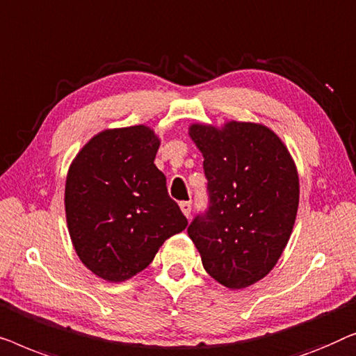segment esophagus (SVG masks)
<instances>
[{"mask_svg": "<svg viewBox=\"0 0 356 356\" xmlns=\"http://www.w3.org/2000/svg\"><path fill=\"white\" fill-rule=\"evenodd\" d=\"M180 209H182L185 216L190 218V213H192V202H182L180 203Z\"/></svg>", "mask_w": 356, "mask_h": 356, "instance_id": "1", "label": "esophagus"}]
</instances>
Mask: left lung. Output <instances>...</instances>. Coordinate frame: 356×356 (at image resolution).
<instances>
[{
	"label": "left lung",
	"mask_w": 356,
	"mask_h": 356,
	"mask_svg": "<svg viewBox=\"0 0 356 356\" xmlns=\"http://www.w3.org/2000/svg\"><path fill=\"white\" fill-rule=\"evenodd\" d=\"M202 152L209 207L187 229L203 268L229 289H245L276 266L298 209V174L289 149L266 126L192 124Z\"/></svg>",
	"instance_id": "left-lung-1"
}]
</instances>
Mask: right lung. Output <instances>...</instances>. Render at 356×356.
I'll return each instance as SVG.
<instances>
[{
	"label": "right lung",
	"instance_id": "obj_1",
	"mask_svg": "<svg viewBox=\"0 0 356 356\" xmlns=\"http://www.w3.org/2000/svg\"><path fill=\"white\" fill-rule=\"evenodd\" d=\"M159 138L147 126L108 129L80 149L66 179L69 235L80 261L122 282L153 261L187 218L154 166Z\"/></svg>",
	"mask_w": 356,
	"mask_h": 356
}]
</instances>
